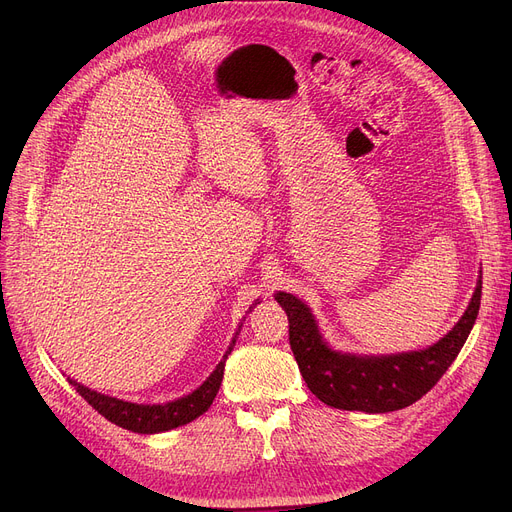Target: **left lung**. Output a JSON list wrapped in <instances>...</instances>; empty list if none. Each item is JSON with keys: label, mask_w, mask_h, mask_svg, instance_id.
Instances as JSON below:
<instances>
[{"label": "left lung", "mask_w": 512, "mask_h": 512, "mask_svg": "<svg viewBox=\"0 0 512 512\" xmlns=\"http://www.w3.org/2000/svg\"><path fill=\"white\" fill-rule=\"evenodd\" d=\"M288 315V340L307 388L328 407L342 411L390 413L405 409L432 390L452 365L475 324L481 278L456 326L423 351L398 355H353L328 346L311 309L288 292H276Z\"/></svg>", "instance_id": "8db88e82"}]
</instances>
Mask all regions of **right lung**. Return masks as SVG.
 Instances as JSON below:
<instances>
[{
  "label": "right lung",
  "mask_w": 512,
  "mask_h": 512,
  "mask_svg": "<svg viewBox=\"0 0 512 512\" xmlns=\"http://www.w3.org/2000/svg\"><path fill=\"white\" fill-rule=\"evenodd\" d=\"M240 326H238V330H236V334H234V338L228 346L224 359L218 363V367L213 369L209 378L195 392L186 394L178 400L166 402V405H137V402H126V400H120V398H114V396H105L101 392L89 390L87 386L78 384L70 378H68V382L107 421H112V423H116L124 429H130V432H134V434L168 432V429L191 423L193 419H197L199 415H203L211 407L215 394H218V390H220V384H222V378H224L226 359H228V355L232 353V348L236 344V338L240 334Z\"/></svg>",
  "instance_id": "1"
}]
</instances>
